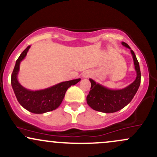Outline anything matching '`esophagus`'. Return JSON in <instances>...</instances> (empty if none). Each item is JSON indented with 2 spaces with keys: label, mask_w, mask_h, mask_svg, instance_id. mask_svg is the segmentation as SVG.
Instances as JSON below:
<instances>
[{
  "label": "esophagus",
  "mask_w": 157,
  "mask_h": 157,
  "mask_svg": "<svg viewBox=\"0 0 157 157\" xmlns=\"http://www.w3.org/2000/svg\"><path fill=\"white\" fill-rule=\"evenodd\" d=\"M82 76H83L84 77H89V76H90V75H89V74H86L85 73Z\"/></svg>",
  "instance_id": "esophagus-1"
}]
</instances>
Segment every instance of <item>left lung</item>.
<instances>
[{
    "label": "left lung",
    "mask_w": 157,
    "mask_h": 157,
    "mask_svg": "<svg viewBox=\"0 0 157 157\" xmlns=\"http://www.w3.org/2000/svg\"><path fill=\"white\" fill-rule=\"evenodd\" d=\"M121 44L130 49L135 69L136 71V78L128 86L119 90L109 89L97 83L92 79H89L92 86L90 92L87 95L86 101L88 105L96 111L105 113H113L119 111L132 101L140 86L141 71L135 53L127 43L122 42Z\"/></svg>",
    "instance_id": "left-lung-1"
}]
</instances>
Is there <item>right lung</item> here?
<instances>
[{
	"label": "right lung",
	"instance_id": "right-lung-1",
	"mask_svg": "<svg viewBox=\"0 0 157 157\" xmlns=\"http://www.w3.org/2000/svg\"><path fill=\"white\" fill-rule=\"evenodd\" d=\"M30 48V45L26 48L16 60L11 76V84L18 103L25 109L35 114H42L59 107L65 97L67 89L71 86L77 84L80 79L59 82L42 90L30 91L25 89L18 82L17 76L19 71L21 62L25 59Z\"/></svg>",
	"mask_w": 157,
	"mask_h": 157
}]
</instances>
